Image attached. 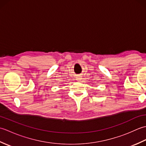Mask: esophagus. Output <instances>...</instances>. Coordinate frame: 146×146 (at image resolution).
I'll return each instance as SVG.
<instances>
[{"mask_svg": "<svg viewBox=\"0 0 146 146\" xmlns=\"http://www.w3.org/2000/svg\"><path fill=\"white\" fill-rule=\"evenodd\" d=\"M76 81H78V82H80V81H81V80H82V78H81V76H78V77H76Z\"/></svg>", "mask_w": 146, "mask_h": 146, "instance_id": "34e87169", "label": "esophagus"}]
</instances>
